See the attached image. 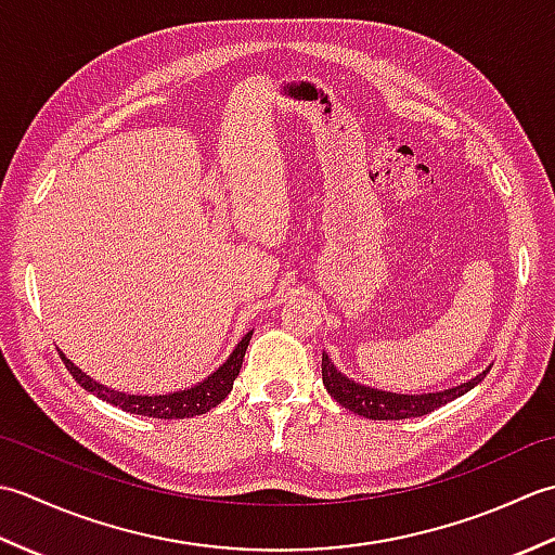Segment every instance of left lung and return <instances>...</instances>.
I'll list each match as a JSON object with an SVG mask.
<instances>
[{
    "mask_svg": "<svg viewBox=\"0 0 555 555\" xmlns=\"http://www.w3.org/2000/svg\"><path fill=\"white\" fill-rule=\"evenodd\" d=\"M491 364L485 372H479L477 376H473V379H467L460 386L443 388V391H434V393L412 396V393L384 391V388H372L367 384L348 379V376L332 362V358H328L326 352H322V382L326 386V391L332 393L336 403L367 420H410V417L429 415L431 410L451 403V400L465 396L467 391H473L477 384L485 382Z\"/></svg>",
    "mask_w": 555,
    "mask_h": 555,
    "instance_id": "left-lung-1",
    "label": "left lung"
}]
</instances>
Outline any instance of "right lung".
Segmentation results:
<instances>
[{
    "label": "right lung",
    "instance_id": "right-lung-1",
    "mask_svg": "<svg viewBox=\"0 0 555 555\" xmlns=\"http://www.w3.org/2000/svg\"><path fill=\"white\" fill-rule=\"evenodd\" d=\"M250 338H253V332H247L238 340V346L233 348L227 362L219 364V367L209 376H205L203 382H197L195 386H188V388H179V391H171V393H126V391H119V388H109L107 384L95 382L90 374L76 367L64 352H59V356H62L70 376H74V379L86 388L88 393L98 396L100 400H104V403L121 408L124 412H131V415H143V417H155V420H183V417L205 415V412L217 408L221 400L231 393Z\"/></svg>",
    "mask_w": 555,
    "mask_h": 555
}]
</instances>
